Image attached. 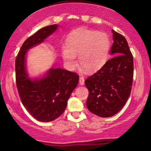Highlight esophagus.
Instances as JSON below:
<instances>
[{
  "instance_id": "esophagus-1",
  "label": "esophagus",
  "mask_w": 151,
  "mask_h": 151,
  "mask_svg": "<svg viewBox=\"0 0 151 151\" xmlns=\"http://www.w3.org/2000/svg\"><path fill=\"white\" fill-rule=\"evenodd\" d=\"M79 82H80V84L81 85H83L85 84V78L83 77H80V80H79Z\"/></svg>"
}]
</instances>
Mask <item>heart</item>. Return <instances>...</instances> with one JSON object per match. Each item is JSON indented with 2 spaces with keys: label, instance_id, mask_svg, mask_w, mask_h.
Returning a JSON list of instances; mask_svg holds the SVG:
<instances>
[{
  "label": "heart",
  "instance_id": "b5f03b06",
  "mask_svg": "<svg viewBox=\"0 0 151 151\" xmlns=\"http://www.w3.org/2000/svg\"><path fill=\"white\" fill-rule=\"evenodd\" d=\"M110 47V39L106 33L79 28L68 36L66 45L61 48V56L67 66L72 68L78 55L79 63L85 71L96 72L106 63Z\"/></svg>",
  "mask_w": 151,
  "mask_h": 151
}]
</instances>
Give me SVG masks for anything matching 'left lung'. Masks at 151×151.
<instances>
[{"label":"left lung","instance_id":"left-lung-1","mask_svg":"<svg viewBox=\"0 0 151 151\" xmlns=\"http://www.w3.org/2000/svg\"><path fill=\"white\" fill-rule=\"evenodd\" d=\"M111 59L85 81L89 95L86 105L92 113L109 118L123 107L131 93L134 60L124 36L112 30Z\"/></svg>","mask_w":151,"mask_h":151}]
</instances>
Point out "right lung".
I'll return each instance as SVG.
<instances>
[{"mask_svg": "<svg viewBox=\"0 0 151 151\" xmlns=\"http://www.w3.org/2000/svg\"><path fill=\"white\" fill-rule=\"evenodd\" d=\"M58 28V25H48L30 36L22 45L15 60L17 87L22 104L33 118L42 122L52 121L62 115L79 81L76 73L60 68H50L40 78H31L28 74V51L45 42Z\"/></svg>", "mask_w": 151, "mask_h": 151, "instance_id": "right-lung-1", "label": "right lung"}]
</instances>
